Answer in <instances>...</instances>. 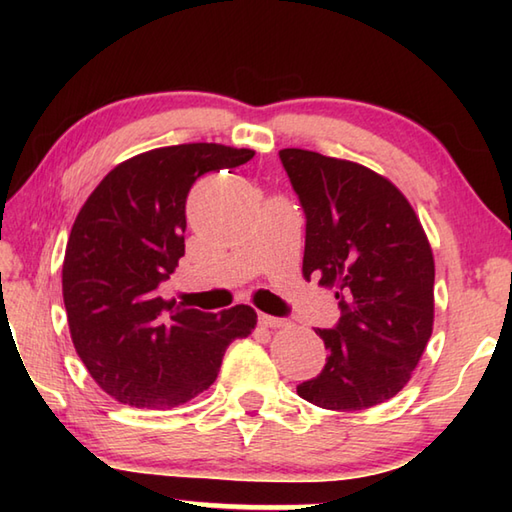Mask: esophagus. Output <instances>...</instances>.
Instances as JSON below:
<instances>
[{
  "label": "esophagus",
  "mask_w": 512,
  "mask_h": 512,
  "mask_svg": "<svg viewBox=\"0 0 512 512\" xmlns=\"http://www.w3.org/2000/svg\"><path fill=\"white\" fill-rule=\"evenodd\" d=\"M257 321H259V325H264V328H281V325L286 323L284 319H279V317H270V314H259Z\"/></svg>",
  "instance_id": "34e87169"
}]
</instances>
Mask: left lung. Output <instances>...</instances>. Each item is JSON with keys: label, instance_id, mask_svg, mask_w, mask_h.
Listing matches in <instances>:
<instances>
[{"label": "left lung", "instance_id": "1", "mask_svg": "<svg viewBox=\"0 0 512 512\" xmlns=\"http://www.w3.org/2000/svg\"><path fill=\"white\" fill-rule=\"evenodd\" d=\"M306 213L303 277L334 286L341 317L317 330L328 350L319 376L297 385L312 405L356 411L409 383L433 330L431 246L394 184L372 169L306 149H281Z\"/></svg>", "mask_w": 512, "mask_h": 512}]
</instances>
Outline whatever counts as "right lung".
<instances>
[{
    "label": "right lung",
    "mask_w": 512,
    "mask_h": 512,
    "mask_svg": "<svg viewBox=\"0 0 512 512\" xmlns=\"http://www.w3.org/2000/svg\"><path fill=\"white\" fill-rule=\"evenodd\" d=\"M253 156L215 143L151 149L107 173L76 215L63 259L72 343L96 385L123 405H184L215 383L226 347L257 325L250 306L171 310L158 295L184 255L193 182Z\"/></svg>",
    "instance_id": "right-lung-1"
}]
</instances>
